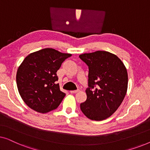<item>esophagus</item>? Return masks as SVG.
<instances>
[{
    "label": "esophagus",
    "instance_id": "34e87169",
    "mask_svg": "<svg viewBox=\"0 0 150 150\" xmlns=\"http://www.w3.org/2000/svg\"><path fill=\"white\" fill-rule=\"evenodd\" d=\"M78 91H79V90H72V91H69V92H70L71 93H77Z\"/></svg>",
    "mask_w": 150,
    "mask_h": 150
}]
</instances>
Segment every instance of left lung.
<instances>
[{
  "mask_svg": "<svg viewBox=\"0 0 150 150\" xmlns=\"http://www.w3.org/2000/svg\"><path fill=\"white\" fill-rule=\"evenodd\" d=\"M89 67L87 100L81 104L83 114L102 121L112 115L121 105L128 89V72L115 54L98 50L79 55Z\"/></svg>",
  "mask_w": 150,
  "mask_h": 150,
  "instance_id": "obj_1",
  "label": "left lung"
}]
</instances>
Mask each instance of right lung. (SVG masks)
Masks as SVG:
<instances>
[{
	"mask_svg": "<svg viewBox=\"0 0 150 150\" xmlns=\"http://www.w3.org/2000/svg\"><path fill=\"white\" fill-rule=\"evenodd\" d=\"M71 54L44 48L28 54L18 67L16 83L22 99L31 109L46 113L56 109L65 94L60 90L57 71Z\"/></svg>",
	"mask_w": 150,
	"mask_h": 150,
	"instance_id": "obj_1",
	"label": "right lung"
}]
</instances>
